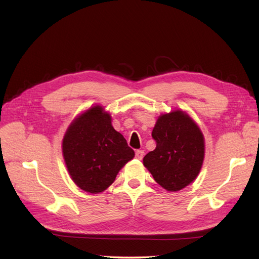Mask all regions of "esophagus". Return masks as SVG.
Instances as JSON below:
<instances>
[{
	"label": "esophagus",
	"instance_id": "obj_1",
	"mask_svg": "<svg viewBox=\"0 0 259 259\" xmlns=\"http://www.w3.org/2000/svg\"><path fill=\"white\" fill-rule=\"evenodd\" d=\"M144 154H145L144 150H137V151L135 152V155H136V158H137L138 160H142V159L144 158Z\"/></svg>",
	"mask_w": 259,
	"mask_h": 259
}]
</instances>
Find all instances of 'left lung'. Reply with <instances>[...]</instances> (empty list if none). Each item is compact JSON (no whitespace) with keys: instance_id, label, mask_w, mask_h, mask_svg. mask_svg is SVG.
Listing matches in <instances>:
<instances>
[{"instance_id":"left-lung-1","label":"left lung","mask_w":259,"mask_h":259,"mask_svg":"<svg viewBox=\"0 0 259 259\" xmlns=\"http://www.w3.org/2000/svg\"><path fill=\"white\" fill-rule=\"evenodd\" d=\"M152 138L156 147L147 153L144 165L167 191H178L198 176L204 159V138L200 128L183 111L162 114Z\"/></svg>"}]
</instances>
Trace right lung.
<instances>
[{"label":"right lung","mask_w":259,"mask_h":259,"mask_svg":"<svg viewBox=\"0 0 259 259\" xmlns=\"http://www.w3.org/2000/svg\"><path fill=\"white\" fill-rule=\"evenodd\" d=\"M62 153L75 185L90 193L106 190L135 155L100 106L89 109L71 123L62 140Z\"/></svg>","instance_id":"obj_1"}]
</instances>
